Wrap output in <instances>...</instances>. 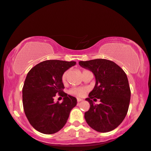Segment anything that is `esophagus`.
<instances>
[{
  "mask_svg": "<svg viewBox=\"0 0 151 151\" xmlns=\"http://www.w3.org/2000/svg\"><path fill=\"white\" fill-rule=\"evenodd\" d=\"M82 101H83V99H79V98H77V102H78V103H79V102Z\"/></svg>",
  "mask_w": 151,
  "mask_h": 151,
  "instance_id": "esophagus-1",
  "label": "esophagus"
}]
</instances>
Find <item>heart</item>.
Returning <instances> with one entry per match:
<instances>
[{"label":"heart","mask_w":151,"mask_h":151,"mask_svg":"<svg viewBox=\"0 0 151 151\" xmlns=\"http://www.w3.org/2000/svg\"><path fill=\"white\" fill-rule=\"evenodd\" d=\"M87 71V70H83L82 72V74L84 73V72ZM68 71H65L63 73L62 75V76H61V80H62L63 83H65L67 80V77H68ZM87 92V89L85 88H73L70 90V94L76 95V96H82L86 94Z\"/></svg>","instance_id":"b5f03b06"}]
</instances>
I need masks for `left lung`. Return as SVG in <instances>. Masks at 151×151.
I'll return each mask as SVG.
<instances>
[{
    "mask_svg": "<svg viewBox=\"0 0 151 151\" xmlns=\"http://www.w3.org/2000/svg\"><path fill=\"white\" fill-rule=\"evenodd\" d=\"M81 66L92 71L96 78L93 90L86 99L90 105L85 119L91 128L101 133L115 129L128 111L131 90L126 73L114 61L96 59L78 62ZM101 100L94 105L92 99Z\"/></svg>",
    "mask_w": 151,
    "mask_h": 151,
    "instance_id": "obj_1",
    "label": "left lung"
}]
</instances>
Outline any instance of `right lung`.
<instances>
[{
  "label": "right lung",
  "mask_w": 151,
  "mask_h": 151,
  "mask_svg": "<svg viewBox=\"0 0 151 151\" xmlns=\"http://www.w3.org/2000/svg\"><path fill=\"white\" fill-rule=\"evenodd\" d=\"M76 64L75 61L46 60L32 68L22 88L23 108L34 129L44 134H53L64 127L70 111L76 105L75 97L63 92L61 76ZM58 93L61 104L54 102Z\"/></svg>",
  "instance_id": "add662e5"
}]
</instances>
